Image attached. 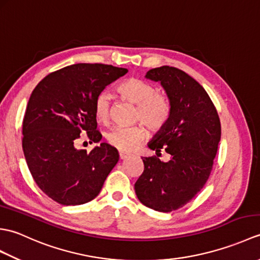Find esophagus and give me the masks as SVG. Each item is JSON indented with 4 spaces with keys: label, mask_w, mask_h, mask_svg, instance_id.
I'll return each mask as SVG.
<instances>
[{
    "label": "esophagus",
    "mask_w": 260,
    "mask_h": 260,
    "mask_svg": "<svg viewBox=\"0 0 260 260\" xmlns=\"http://www.w3.org/2000/svg\"><path fill=\"white\" fill-rule=\"evenodd\" d=\"M128 155H129L128 153L123 152V151H119V158H120V159H125Z\"/></svg>",
    "instance_id": "obj_1"
}]
</instances>
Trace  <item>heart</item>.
Segmentation results:
<instances>
[{"instance_id": "1", "label": "heart", "mask_w": 260, "mask_h": 260, "mask_svg": "<svg viewBox=\"0 0 260 260\" xmlns=\"http://www.w3.org/2000/svg\"><path fill=\"white\" fill-rule=\"evenodd\" d=\"M116 90L126 101L136 104L134 119L144 123L150 131H162L169 123L172 114L171 99L165 92L156 91V87L151 82L133 77L121 81ZM92 107L99 123L107 124L110 119V102L107 93L99 92ZM142 123L115 127L106 134L107 143L119 151H132L146 136V129Z\"/></svg>"}]
</instances>
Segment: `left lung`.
<instances>
[{
	"label": "left lung",
	"instance_id": "obj_1",
	"mask_svg": "<svg viewBox=\"0 0 260 260\" xmlns=\"http://www.w3.org/2000/svg\"><path fill=\"white\" fill-rule=\"evenodd\" d=\"M147 78L161 81L172 103L167 126L148 146L171 155L169 162L142 157L144 171L135 192L144 206L171 212L190 202L206 185L221 137L217 109L204 88L184 71L162 66L147 71Z\"/></svg>",
	"mask_w": 260,
	"mask_h": 260
}]
</instances>
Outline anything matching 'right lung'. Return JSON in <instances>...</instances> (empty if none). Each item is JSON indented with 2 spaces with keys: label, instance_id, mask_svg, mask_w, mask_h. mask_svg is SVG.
Segmentation results:
<instances>
[{
  "label": "right lung",
  "instance_id": "right-lung-1",
  "mask_svg": "<svg viewBox=\"0 0 260 260\" xmlns=\"http://www.w3.org/2000/svg\"><path fill=\"white\" fill-rule=\"evenodd\" d=\"M128 70L104 63H76L46 76L33 89L22 126V147L33 180L63 206L95 199L118 162V151L102 143L90 152L76 148L81 132L102 140L93 101Z\"/></svg>",
  "mask_w": 260,
  "mask_h": 260
}]
</instances>
